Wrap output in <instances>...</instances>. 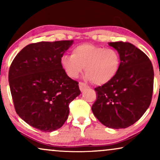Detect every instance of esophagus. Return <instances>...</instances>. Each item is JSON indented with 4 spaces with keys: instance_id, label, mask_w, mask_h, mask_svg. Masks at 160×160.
<instances>
[{
    "instance_id": "34e87169",
    "label": "esophagus",
    "mask_w": 160,
    "mask_h": 160,
    "mask_svg": "<svg viewBox=\"0 0 160 160\" xmlns=\"http://www.w3.org/2000/svg\"><path fill=\"white\" fill-rule=\"evenodd\" d=\"M79 87H80V89L81 92H83L86 89H87L89 86H88L86 84L84 83V82H79Z\"/></svg>"
}]
</instances>
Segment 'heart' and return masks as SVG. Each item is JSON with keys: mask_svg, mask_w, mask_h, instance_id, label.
<instances>
[{"mask_svg": "<svg viewBox=\"0 0 160 160\" xmlns=\"http://www.w3.org/2000/svg\"><path fill=\"white\" fill-rule=\"evenodd\" d=\"M60 62L69 78H77L84 68L85 79L102 86L111 82L117 74L120 57L113 49L82 43L75 47L71 55H63Z\"/></svg>", "mask_w": 160, "mask_h": 160, "instance_id": "obj_1", "label": "heart"}]
</instances>
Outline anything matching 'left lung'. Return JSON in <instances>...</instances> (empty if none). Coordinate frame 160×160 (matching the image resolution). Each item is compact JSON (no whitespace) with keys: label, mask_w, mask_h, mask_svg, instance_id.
I'll use <instances>...</instances> for the list:
<instances>
[{"label":"left lung","mask_w":160,"mask_h":160,"mask_svg":"<svg viewBox=\"0 0 160 160\" xmlns=\"http://www.w3.org/2000/svg\"><path fill=\"white\" fill-rule=\"evenodd\" d=\"M109 46L120 57L118 73L111 82L95 88L93 114L108 128H125L137 122L149 108L153 89V65L147 55L126 42Z\"/></svg>","instance_id":"1"}]
</instances>
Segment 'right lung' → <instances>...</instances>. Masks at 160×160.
<instances>
[{"label":"right lung","mask_w":160,"mask_h":160,"mask_svg":"<svg viewBox=\"0 0 160 160\" xmlns=\"http://www.w3.org/2000/svg\"><path fill=\"white\" fill-rule=\"evenodd\" d=\"M74 40L38 42L16 55L9 71V84L17 114L32 127L49 132L61 128L69 104L80 94L61 58Z\"/></svg>","instance_id":"right-lung-1"}]
</instances>
